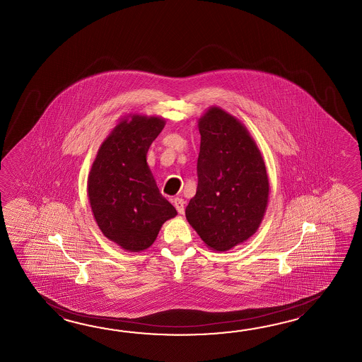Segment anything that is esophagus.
Here are the masks:
<instances>
[{"mask_svg": "<svg viewBox=\"0 0 362 362\" xmlns=\"http://www.w3.org/2000/svg\"><path fill=\"white\" fill-rule=\"evenodd\" d=\"M173 204H175V207L178 211V214L180 215H184L185 212V200L182 198H175L173 199Z\"/></svg>", "mask_w": 362, "mask_h": 362, "instance_id": "34e87169", "label": "esophagus"}]
</instances>
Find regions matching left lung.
<instances>
[{"label":"left lung","mask_w":362,"mask_h":362,"mask_svg":"<svg viewBox=\"0 0 362 362\" xmlns=\"http://www.w3.org/2000/svg\"><path fill=\"white\" fill-rule=\"evenodd\" d=\"M197 194L186 218L203 242L228 251L262 223L269 181L262 154L243 124L212 107L199 119Z\"/></svg>","instance_id":"left-lung-1"}]
</instances>
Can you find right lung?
Wrapping results in <instances>:
<instances>
[{"label": "right lung", "instance_id": "add662e5", "mask_svg": "<svg viewBox=\"0 0 362 362\" xmlns=\"http://www.w3.org/2000/svg\"><path fill=\"white\" fill-rule=\"evenodd\" d=\"M163 128L164 120L156 116L124 119L100 145L88 180L100 230L132 252L151 246L163 223L177 215L159 192L146 162L148 147Z\"/></svg>", "mask_w": 362, "mask_h": 362}]
</instances>
